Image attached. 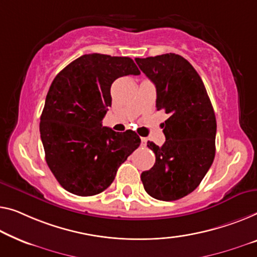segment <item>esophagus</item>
<instances>
[{"mask_svg":"<svg viewBox=\"0 0 257 257\" xmlns=\"http://www.w3.org/2000/svg\"><path fill=\"white\" fill-rule=\"evenodd\" d=\"M141 141H142V145H143V147H147V143H148V139H145V137H142V139H141Z\"/></svg>","mask_w":257,"mask_h":257,"instance_id":"1","label":"esophagus"}]
</instances>
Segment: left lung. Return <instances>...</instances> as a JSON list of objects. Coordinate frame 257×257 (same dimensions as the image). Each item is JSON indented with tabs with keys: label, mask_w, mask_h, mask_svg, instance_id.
<instances>
[{
	"label": "left lung",
	"mask_w": 257,
	"mask_h": 257,
	"mask_svg": "<svg viewBox=\"0 0 257 257\" xmlns=\"http://www.w3.org/2000/svg\"><path fill=\"white\" fill-rule=\"evenodd\" d=\"M135 61L156 85L157 109L170 115L163 124L165 143L148 142L156 163L141 180L156 200H180L197 188L213 163L217 123L211 101L185 57L168 53Z\"/></svg>",
	"instance_id": "left-lung-1"
}]
</instances>
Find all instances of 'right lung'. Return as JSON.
<instances>
[{
	"instance_id": "add662e5",
	"label": "right lung",
	"mask_w": 257,
	"mask_h": 257,
	"mask_svg": "<svg viewBox=\"0 0 257 257\" xmlns=\"http://www.w3.org/2000/svg\"><path fill=\"white\" fill-rule=\"evenodd\" d=\"M140 74L130 57L93 53L72 61L53 80L40 117V137L49 170L69 193L92 196L104 191L140 147L133 130L116 133L101 124L112 105L114 80Z\"/></svg>"
}]
</instances>
